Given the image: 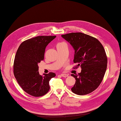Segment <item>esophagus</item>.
Masks as SVG:
<instances>
[{
    "mask_svg": "<svg viewBox=\"0 0 121 121\" xmlns=\"http://www.w3.org/2000/svg\"><path fill=\"white\" fill-rule=\"evenodd\" d=\"M61 76H62V77H65V78H66V77H68V74H65V73H62V74H61Z\"/></svg>",
    "mask_w": 121,
    "mask_h": 121,
    "instance_id": "1",
    "label": "esophagus"
}]
</instances>
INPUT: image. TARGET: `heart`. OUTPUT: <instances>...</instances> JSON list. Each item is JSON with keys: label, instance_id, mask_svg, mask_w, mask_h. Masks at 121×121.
Listing matches in <instances>:
<instances>
[{"label": "heart", "instance_id": "b5f03b06", "mask_svg": "<svg viewBox=\"0 0 121 121\" xmlns=\"http://www.w3.org/2000/svg\"><path fill=\"white\" fill-rule=\"evenodd\" d=\"M62 43V42H60V43H58V44H57V45H58V44H60V43Z\"/></svg>", "mask_w": 121, "mask_h": 121}]
</instances>
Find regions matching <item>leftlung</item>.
<instances>
[{"instance_id":"8db88e82","label":"left lung","mask_w":121,"mask_h":121,"mask_svg":"<svg viewBox=\"0 0 121 121\" xmlns=\"http://www.w3.org/2000/svg\"><path fill=\"white\" fill-rule=\"evenodd\" d=\"M74 49L73 62L81 67L75 78V83L71 91L78 95L91 93L98 88L104 76L107 68L108 58L103 46L99 40L82 32H72L61 35Z\"/></svg>"}]
</instances>
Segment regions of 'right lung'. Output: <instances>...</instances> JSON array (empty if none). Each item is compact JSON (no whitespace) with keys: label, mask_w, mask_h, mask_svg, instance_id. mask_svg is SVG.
Here are the masks:
<instances>
[{"label":"right lung","mask_w":121,"mask_h":121,"mask_svg":"<svg viewBox=\"0 0 121 121\" xmlns=\"http://www.w3.org/2000/svg\"><path fill=\"white\" fill-rule=\"evenodd\" d=\"M56 37L38 36L21 43L17 51L13 63V74L18 84L26 93L35 97L48 93L49 81L56 76L53 72L40 75L38 63L43 60L45 49Z\"/></svg>","instance_id":"add662e5"}]
</instances>
